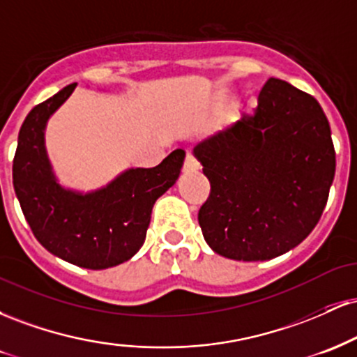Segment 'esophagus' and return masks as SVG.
<instances>
[{
    "mask_svg": "<svg viewBox=\"0 0 357 357\" xmlns=\"http://www.w3.org/2000/svg\"><path fill=\"white\" fill-rule=\"evenodd\" d=\"M198 169H199L198 159H196L191 153H188L186 154V159H184L183 171H184V173H192V171H198Z\"/></svg>",
    "mask_w": 357,
    "mask_h": 357,
    "instance_id": "1",
    "label": "esophagus"
}]
</instances>
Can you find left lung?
<instances>
[{
  "mask_svg": "<svg viewBox=\"0 0 357 357\" xmlns=\"http://www.w3.org/2000/svg\"><path fill=\"white\" fill-rule=\"evenodd\" d=\"M211 192L198 221L213 252L270 260L302 243L321 220L335 174L331 127L319 102L268 79L253 116L192 149Z\"/></svg>",
  "mask_w": 357,
  "mask_h": 357,
  "instance_id": "8db88e82",
  "label": "left lung"
}]
</instances>
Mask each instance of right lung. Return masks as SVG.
Instances as JSON below:
<instances>
[{
	"instance_id": "right-lung-1",
	"label": "right lung",
	"mask_w": 357,
	"mask_h": 357,
	"mask_svg": "<svg viewBox=\"0 0 357 357\" xmlns=\"http://www.w3.org/2000/svg\"><path fill=\"white\" fill-rule=\"evenodd\" d=\"M75 87L67 85L24 119L13 186L35 238L48 252L77 267L104 270L124 264L142 247L155 199L179 178L186 154L176 149L155 167H129L89 192L61 186L45 146V129Z\"/></svg>"
}]
</instances>
